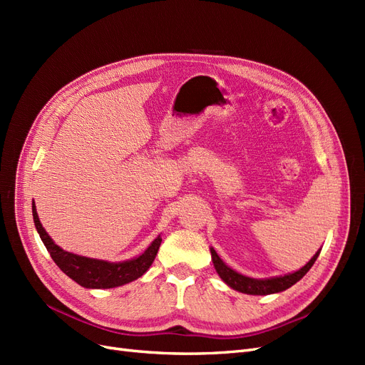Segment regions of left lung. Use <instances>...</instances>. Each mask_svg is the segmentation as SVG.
<instances>
[{"label":"left lung","mask_w":365,"mask_h":365,"mask_svg":"<svg viewBox=\"0 0 365 365\" xmlns=\"http://www.w3.org/2000/svg\"><path fill=\"white\" fill-rule=\"evenodd\" d=\"M319 251L322 250H318L315 252V256L309 260L303 268H300L295 272L280 275V277H271V279H251V277H247V275L239 274L235 269H231L228 264H225L222 259L217 256V252L213 248H210L215 269L219 274V277L222 279L230 288H233L239 292L250 294V295H268V294L282 292L284 289L291 288L292 284H295L298 280H302L304 277V274L312 268V264L319 256Z\"/></svg>","instance_id":"obj_1"}]
</instances>
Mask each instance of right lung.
Wrapping results in <instances>:
<instances>
[{
	"label": "right lung",
	"instance_id": "right-lung-1",
	"mask_svg": "<svg viewBox=\"0 0 365 365\" xmlns=\"http://www.w3.org/2000/svg\"><path fill=\"white\" fill-rule=\"evenodd\" d=\"M31 212L39 237L43 242V245H46L47 251L50 252L54 263H56L61 271L67 274L70 279H73L76 283H79L81 286L88 289L117 288V286L137 280L149 269L152 262L155 260L158 248L161 245V236H158L141 256L115 263L77 256V254L65 251L59 245L54 244L53 239L48 236V233L43 230L41 224L35 202L31 204Z\"/></svg>",
	"mask_w": 365,
	"mask_h": 365
}]
</instances>
